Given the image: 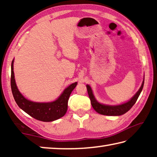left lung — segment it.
I'll use <instances>...</instances> for the list:
<instances>
[{"label": "left lung", "mask_w": 157, "mask_h": 157, "mask_svg": "<svg viewBox=\"0 0 157 157\" xmlns=\"http://www.w3.org/2000/svg\"><path fill=\"white\" fill-rule=\"evenodd\" d=\"M144 79L145 78H143L142 84L141 86H140V89H139V91L136 93V94H135L131 99L126 102L122 103V104L117 105H105L98 102V101L95 99L94 93H93V91L91 89V87L90 86L89 84H86L87 91H88V94L90 100H91V103L93 108H94V110L98 113L105 116H121L123 115V114L125 113L133 107V105L136 103L138 98L139 97L140 93H141L143 90V85H144Z\"/></svg>", "instance_id": "obj_1"}]
</instances>
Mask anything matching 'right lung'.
I'll use <instances>...</instances> for the list:
<instances>
[{
  "label": "right lung",
  "instance_id": "1",
  "mask_svg": "<svg viewBox=\"0 0 157 157\" xmlns=\"http://www.w3.org/2000/svg\"><path fill=\"white\" fill-rule=\"evenodd\" d=\"M14 61L11 65V88L14 100L21 109L38 121L52 122L65 115L68 109V100L78 82L71 84L63 90L56 100L48 102H36L29 100L21 94L16 84L14 73Z\"/></svg>",
  "mask_w": 157,
  "mask_h": 157
}]
</instances>
